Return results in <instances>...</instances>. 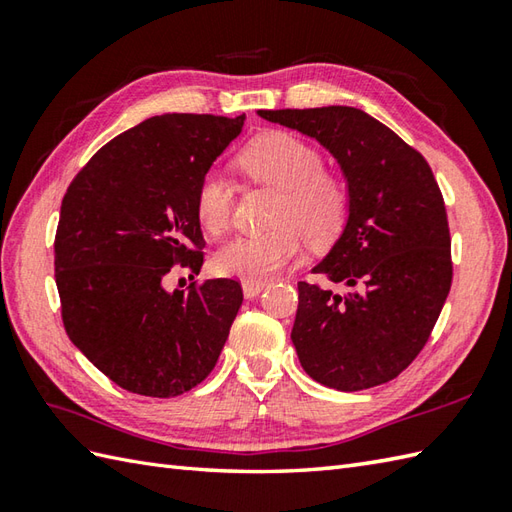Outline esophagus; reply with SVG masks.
<instances>
[{
	"label": "esophagus",
	"mask_w": 512,
	"mask_h": 512,
	"mask_svg": "<svg viewBox=\"0 0 512 512\" xmlns=\"http://www.w3.org/2000/svg\"><path fill=\"white\" fill-rule=\"evenodd\" d=\"M242 288H244V297L246 299H253V297H257L259 292L266 288V284H264V281H244Z\"/></svg>",
	"instance_id": "1"
}]
</instances>
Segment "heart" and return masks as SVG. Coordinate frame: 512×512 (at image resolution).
Here are the masks:
<instances>
[{
	"instance_id": "obj_1",
	"label": "heart",
	"mask_w": 512,
	"mask_h": 512,
	"mask_svg": "<svg viewBox=\"0 0 512 512\" xmlns=\"http://www.w3.org/2000/svg\"><path fill=\"white\" fill-rule=\"evenodd\" d=\"M246 176L279 191L266 233L235 237L217 250L215 270L224 277L266 281L301 253V235L325 244L341 231L350 189L332 169L323 167L321 151L290 132H268L237 154ZM195 213L206 233L222 235L231 226L233 187L222 173L206 171L195 189Z\"/></svg>"
}]
</instances>
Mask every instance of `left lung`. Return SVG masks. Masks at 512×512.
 I'll list each match as a JSON object with an SVG mask.
<instances>
[{
  "label": "left lung",
  "instance_id": "obj_1",
  "mask_svg": "<svg viewBox=\"0 0 512 512\" xmlns=\"http://www.w3.org/2000/svg\"><path fill=\"white\" fill-rule=\"evenodd\" d=\"M257 114L317 138L350 184L345 231L314 268L343 290L299 281L301 367L339 391L389 383L427 345L453 281L447 206L429 162L356 107Z\"/></svg>",
  "mask_w": 512,
  "mask_h": 512
}]
</instances>
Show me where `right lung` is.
I'll return each instance as SVG.
<instances>
[{
  "mask_svg": "<svg viewBox=\"0 0 512 512\" xmlns=\"http://www.w3.org/2000/svg\"><path fill=\"white\" fill-rule=\"evenodd\" d=\"M244 114H162L118 134L63 195L54 279L70 341L132 394L173 398L211 374L244 292L235 279L165 290L204 262L195 189Z\"/></svg>",
  "mask_w": 512,
  "mask_h": 512,
  "instance_id": "1",
  "label": "right lung"
}]
</instances>
